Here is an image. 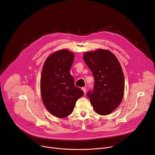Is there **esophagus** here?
<instances>
[{
    "label": "esophagus",
    "mask_w": 155,
    "mask_h": 155,
    "mask_svg": "<svg viewBox=\"0 0 155 155\" xmlns=\"http://www.w3.org/2000/svg\"><path fill=\"white\" fill-rule=\"evenodd\" d=\"M82 90H83V91L84 92V94L86 93V89L85 87H82Z\"/></svg>",
    "instance_id": "obj_1"
}]
</instances>
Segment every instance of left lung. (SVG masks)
Instances as JSON below:
<instances>
[{
	"mask_svg": "<svg viewBox=\"0 0 155 155\" xmlns=\"http://www.w3.org/2000/svg\"><path fill=\"white\" fill-rule=\"evenodd\" d=\"M83 59L94 78L93 90L87 92V96L97 114H111L124 95V78L118 60L112 52L102 49L85 52Z\"/></svg>",
	"mask_w": 155,
	"mask_h": 155,
	"instance_id": "8db88e82",
	"label": "left lung"
}]
</instances>
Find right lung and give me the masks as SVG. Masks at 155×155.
I'll use <instances>...</instances> for the list:
<instances>
[{
    "label": "right lung",
    "mask_w": 155,
    "mask_h": 155,
    "mask_svg": "<svg viewBox=\"0 0 155 155\" xmlns=\"http://www.w3.org/2000/svg\"><path fill=\"white\" fill-rule=\"evenodd\" d=\"M74 54L62 49L50 55L43 64L40 79L42 101L53 115L62 118L70 115L77 101L84 95L74 84L70 69Z\"/></svg>",
    "instance_id": "1"
}]
</instances>
